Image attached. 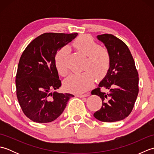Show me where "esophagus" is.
I'll list each match as a JSON object with an SVG mask.
<instances>
[{
	"mask_svg": "<svg viewBox=\"0 0 154 154\" xmlns=\"http://www.w3.org/2000/svg\"><path fill=\"white\" fill-rule=\"evenodd\" d=\"M89 95V93H86V94H78L77 97H80V98H83V97H86Z\"/></svg>",
	"mask_w": 154,
	"mask_h": 154,
	"instance_id": "1",
	"label": "esophagus"
}]
</instances>
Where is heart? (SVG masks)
I'll return each instance as SVG.
<instances>
[{"label":"heart","mask_w":154,"mask_h":154,"mask_svg":"<svg viewBox=\"0 0 154 154\" xmlns=\"http://www.w3.org/2000/svg\"><path fill=\"white\" fill-rule=\"evenodd\" d=\"M73 45L78 51L87 56L84 67L86 71L71 75L65 81V87L72 92L82 93L93 84L95 76L98 79H102L106 75L111 56L107 48L99 45L89 35H80L73 41ZM69 48L63 46L59 49L55 55V66L59 73L63 76L69 72Z\"/></svg>","instance_id":"b5f03b06"}]
</instances>
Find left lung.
<instances>
[{"label":"left lung","mask_w":154,"mask_h":154,"mask_svg":"<svg viewBox=\"0 0 154 154\" xmlns=\"http://www.w3.org/2000/svg\"><path fill=\"white\" fill-rule=\"evenodd\" d=\"M97 38L109 50L111 61L105 77L91 91L102 99V107L93 115L102 122H116L128 116L134 106L139 92L138 73L124 42L112 34L99 35Z\"/></svg>","instance_id":"8db88e82"}]
</instances>
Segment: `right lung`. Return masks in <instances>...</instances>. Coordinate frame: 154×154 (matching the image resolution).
<instances>
[{
    "instance_id": "obj_1",
    "label": "right lung",
    "mask_w": 154,
    "mask_h": 154,
    "mask_svg": "<svg viewBox=\"0 0 154 154\" xmlns=\"http://www.w3.org/2000/svg\"><path fill=\"white\" fill-rule=\"evenodd\" d=\"M77 33H44L32 40L20 59L16 75V96L23 112L38 123L50 122L60 116L69 93H51L61 85L55 55Z\"/></svg>"
}]
</instances>
